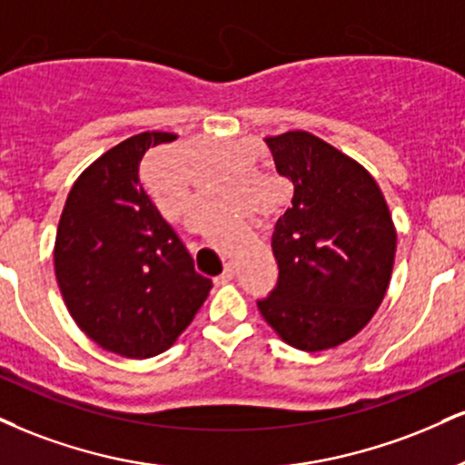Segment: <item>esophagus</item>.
I'll use <instances>...</instances> for the list:
<instances>
[{"mask_svg": "<svg viewBox=\"0 0 465 465\" xmlns=\"http://www.w3.org/2000/svg\"><path fill=\"white\" fill-rule=\"evenodd\" d=\"M233 277H236V264H233V262H227L225 272H223L221 277H216V283H227V282H232Z\"/></svg>", "mask_w": 465, "mask_h": 465, "instance_id": "obj_1", "label": "esophagus"}]
</instances>
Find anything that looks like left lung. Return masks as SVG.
<instances>
[{
    "instance_id": "1",
    "label": "left lung",
    "mask_w": 465,
    "mask_h": 465,
    "mask_svg": "<svg viewBox=\"0 0 465 465\" xmlns=\"http://www.w3.org/2000/svg\"><path fill=\"white\" fill-rule=\"evenodd\" d=\"M264 141L294 194L271 238L279 283L257 310L294 349H335L383 303L396 255L392 214L371 173L322 138L292 130Z\"/></svg>"
}]
</instances>
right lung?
Masks as SVG:
<instances>
[{
	"instance_id": "obj_1",
	"label": "right lung",
	"mask_w": 465,
	"mask_h": 465,
	"mask_svg": "<svg viewBox=\"0 0 465 465\" xmlns=\"http://www.w3.org/2000/svg\"><path fill=\"white\" fill-rule=\"evenodd\" d=\"M175 138L143 132L99 155L73 183L55 232V282L71 318L130 360L171 349L212 290L138 179L144 151Z\"/></svg>"
}]
</instances>
